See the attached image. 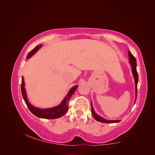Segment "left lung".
<instances>
[{
	"instance_id": "1",
	"label": "left lung",
	"mask_w": 155,
	"mask_h": 155,
	"mask_svg": "<svg viewBox=\"0 0 155 155\" xmlns=\"http://www.w3.org/2000/svg\"><path fill=\"white\" fill-rule=\"evenodd\" d=\"M128 55L129 57V63L131 67V70H132V73L134 77V83H135V101L134 104L136 102V100H137V85H138V75L137 71V61H136L135 58L132 55V54L130 53V51H128ZM91 111H92V114L94 116V118H95L96 120L100 121V122H103V123H106V124H112V123H118L120 122L121 120H106L104 118H102L101 116H99L98 114H96V112L94 110V108L92 106V104L91 101Z\"/></svg>"
}]
</instances>
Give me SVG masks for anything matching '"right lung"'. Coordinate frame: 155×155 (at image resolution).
<instances>
[{"mask_svg":"<svg viewBox=\"0 0 155 155\" xmlns=\"http://www.w3.org/2000/svg\"><path fill=\"white\" fill-rule=\"evenodd\" d=\"M42 46H43L42 45H37L35 48L33 49L30 52L28 53V54L26 57V59H28L29 58H30L33 55L35 54L37 52V50H38ZM78 87V85H76L70 88L67 96L64 97L62 102L59 105L52 108H49V109H39V108L33 106L28 101V99L27 94L25 90V81L23 77H22L21 92H22L23 99H24L27 107H28L29 110L31 111L32 114H34L37 117L41 118L55 119L63 116L67 112L68 109V101L70 100V98L71 97V96L73 95L74 92L76 91Z\"/></svg>","mask_w":155,"mask_h":155,"instance_id":"obj_1","label":"right lung"}]
</instances>
